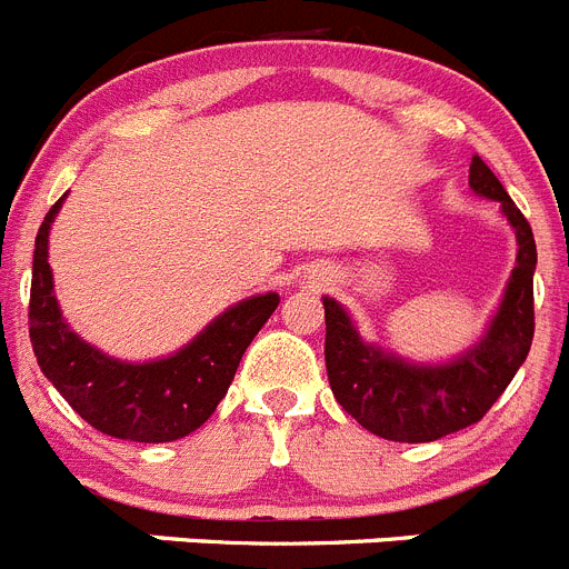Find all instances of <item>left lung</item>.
<instances>
[{
    "label": "left lung",
    "instance_id": "left-lung-1",
    "mask_svg": "<svg viewBox=\"0 0 569 569\" xmlns=\"http://www.w3.org/2000/svg\"><path fill=\"white\" fill-rule=\"evenodd\" d=\"M470 187L501 203L516 229L519 254L488 335L468 355L448 366H411L362 342L342 306L322 297L326 371L335 399L366 431L391 442H433L479 422L510 386L533 342V229L479 156L470 161Z\"/></svg>",
    "mask_w": 569,
    "mask_h": 569
}]
</instances>
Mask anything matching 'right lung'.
<instances>
[{"instance_id":"right-lung-1","label":"right lung","mask_w":569,"mask_h":569,"mask_svg":"<svg viewBox=\"0 0 569 569\" xmlns=\"http://www.w3.org/2000/svg\"><path fill=\"white\" fill-rule=\"evenodd\" d=\"M61 201L44 214L33 249L28 322L39 368L70 408L107 437L130 442H172L187 437L227 397L240 357L278 309L280 297L269 291L232 306L167 360L141 366L112 360L68 329L53 297L48 232Z\"/></svg>"}]
</instances>
